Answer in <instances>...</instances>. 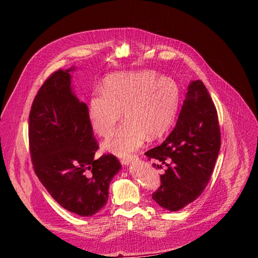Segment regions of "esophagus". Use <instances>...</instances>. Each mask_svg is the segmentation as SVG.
<instances>
[{"label":"esophagus","instance_id":"obj_1","mask_svg":"<svg viewBox=\"0 0 258 258\" xmlns=\"http://www.w3.org/2000/svg\"><path fill=\"white\" fill-rule=\"evenodd\" d=\"M139 157L137 155H132V156H128V157H123L120 159V162L122 163V165H129V163H131L132 161L137 160Z\"/></svg>","mask_w":258,"mask_h":258}]
</instances>
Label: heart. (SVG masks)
<instances>
[{
    "mask_svg": "<svg viewBox=\"0 0 258 258\" xmlns=\"http://www.w3.org/2000/svg\"><path fill=\"white\" fill-rule=\"evenodd\" d=\"M179 103L174 80L152 71L123 72L107 76L87 105L90 128L101 138L112 135L121 115V127L105 141L103 150L127 156L139 150L146 137L157 139L172 124Z\"/></svg>",
    "mask_w": 258,
    "mask_h": 258,
    "instance_id": "heart-1",
    "label": "heart"
}]
</instances>
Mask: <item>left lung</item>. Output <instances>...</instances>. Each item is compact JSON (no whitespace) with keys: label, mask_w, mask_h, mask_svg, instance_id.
<instances>
[{"label":"left lung","mask_w":258,"mask_h":258,"mask_svg":"<svg viewBox=\"0 0 258 258\" xmlns=\"http://www.w3.org/2000/svg\"><path fill=\"white\" fill-rule=\"evenodd\" d=\"M220 147L216 107L204 83L194 81L188 86L174 129L159 146L145 153L150 160L167 167L152 198L161 208L173 212L196 200L213 173Z\"/></svg>","instance_id":"left-lung-1"}]
</instances>
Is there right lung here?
<instances>
[{"mask_svg": "<svg viewBox=\"0 0 258 258\" xmlns=\"http://www.w3.org/2000/svg\"><path fill=\"white\" fill-rule=\"evenodd\" d=\"M74 68L58 70L44 82L29 115V145L36 176L66 210L92 216L107 202L108 186L121 169L112 154L95 158L99 145L87 105L71 88Z\"/></svg>", "mask_w": 258, "mask_h": 258, "instance_id": "right-lung-1", "label": "right lung"}]
</instances>
